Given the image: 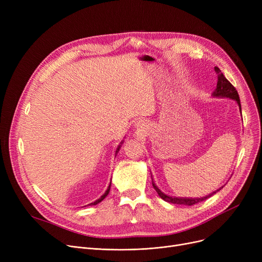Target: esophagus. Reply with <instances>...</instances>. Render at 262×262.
Returning <instances> with one entry per match:
<instances>
[{
    "label": "esophagus",
    "mask_w": 262,
    "mask_h": 262,
    "mask_svg": "<svg viewBox=\"0 0 262 262\" xmlns=\"http://www.w3.org/2000/svg\"><path fill=\"white\" fill-rule=\"evenodd\" d=\"M145 126H146V125H145V122L142 121V120H139V121H137V122L135 123V127L139 128V129H143Z\"/></svg>",
    "instance_id": "obj_1"
}]
</instances>
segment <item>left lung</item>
I'll list each match as a JSON object with an SVG mask.
<instances>
[{"mask_svg": "<svg viewBox=\"0 0 262 262\" xmlns=\"http://www.w3.org/2000/svg\"><path fill=\"white\" fill-rule=\"evenodd\" d=\"M214 70L217 73V82H216V88L214 89V91L212 93V96H213V98H227V99L236 101L238 106H239L240 112H241L240 99H239V94H238L236 88L233 87L230 84V82L226 79L224 74L221 72V70H220L217 67H214ZM152 184H153L154 189L156 190V192L158 193V195L163 201L172 203V204H176V205H186V206H192V205H195V204H198V203H200L202 201L207 200L208 198L212 196L213 194L216 193L217 191H220V190L223 188V187H221L220 189H217L216 191H213V192H211V193H209L208 195L203 196V198H176V196H170V195H168L166 193H163V192L154 183L153 177H152Z\"/></svg>", "mask_w": 262, "mask_h": 262, "instance_id": "1", "label": "left lung"}]
</instances>
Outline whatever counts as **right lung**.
Returning a JSON list of instances; mask_svg holds the SVG:
<instances>
[{"mask_svg": "<svg viewBox=\"0 0 262 262\" xmlns=\"http://www.w3.org/2000/svg\"><path fill=\"white\" fill-rule=\"evenodd\" d=\"M122 143H123V141L120 143V145L118 146V148H117V150H116V155L118 154V152L120 150V147H121V145H122ZM110 186H112V182H110V184H109V186H108V188H107V190L105 191V193L100 198V199H98L96 200L95 202H92V203H90V204H88L89 206H93V205H96V204H99V203H101L107 195H108V193H109V191H110ZM88 205H86V206H88Z\"/></svg>", "mask_w": 262, "mask_h": 262, "instance_id": "1", "label": "right lung"}]
</instances>
